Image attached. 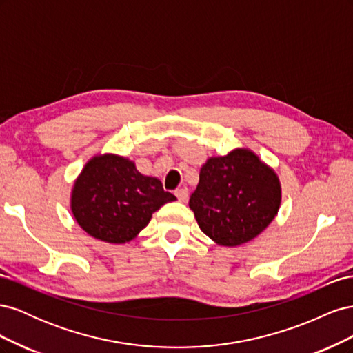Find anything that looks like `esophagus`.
Here are the masks:
<instances>
[{"label": "esophagus", "instance_id": "esophagus-1", "mask_svg": "<svg viewBox=\"0 0 353 353\" xmlns=\"http://www.w3.org/2000/svg\"><path fill=\"white\" fill-rule=\"evenodd\" d=\"M175 196L178 197L179 201H187V199H188V188H187V187L178 188V190L175 191Z\"/></svg>", "mask_w": 353, "mask_h": 353}]
</instances>
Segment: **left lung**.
<instances>
[{
  "mask_svg": "<svg viewBox=\"0 0 353 353\" xmlns=\"http://www.w3.org/2000/svg\"><path fill=\"white\" fill-rule=\"evenodd\" d=\"M200 230L219 245L234 248L258 237L281 205L275 170L249 148L209 157L190 197Z\"/></svg>",
  "mask_w": 353,
  "mask_h": 353,
  "instance_id": "8db88e82",
  "label": "left lung"
}]
</instances>
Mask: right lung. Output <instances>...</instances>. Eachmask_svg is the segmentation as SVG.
<instances>
[{
    "label": "right lung",
    "mask_w": 353,
    "mask_h": 353,
    "mask_svg": "<svg viewBox=\"0 0 353 353\" xmlns=\"http://www.w3.org/2000/svg\"><path fill=\"white\" fill-rule=\"evenodd\" d=\"M174 200L160 179L138 172L132 160L105 153L83 166L72 188L70 209L91 237L123 244L147 227L156 210Z\"/></svg>",
    "instance_id": "add662e5"
}]
</instances>
